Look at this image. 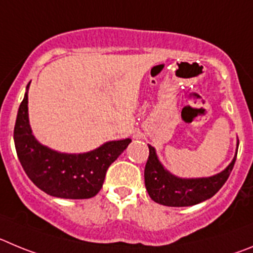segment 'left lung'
Listing matches in <instances>:
<instances>
[{"label": "left lung", "mask_w": 253, "mask_h": 253, "mask_svg": "<svg viewBox=\"0 0 253 253\" xmlns=\"http://www.w3.org/2000/svg\"><path fill=\"white\" fill-rule=\"evenodd\" d=\"M238 149V142H237ZM145 186L150 198L166 207H190L211 198L224 185L234 166L237 151L226 169L208 177H180L164 168L155 147L149 145Z\"/></svg>", "instance_id": "obj_1"}]
</instances>
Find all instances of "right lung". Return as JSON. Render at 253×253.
I'll use <instances>...</instances> for the list:
<instances>
[{"label":"right lung","instance_id":"1","mask_svg":"<svg viewBox=\"0 0 253 253\" xmlns=\"http://www.w3.org/2000/svg\"><path fill=\"white\" fill-rule=\"evenodd\" d=\"M29 87L19 107L13 129L17 158L30 180L46 194L64 199H88L103 185L111 164L127 149L131 138L108 141L83 154L59 152L39 142L29 121Z\"/></svg>","mask_w":253,"mask_h":253}]
</instances>
